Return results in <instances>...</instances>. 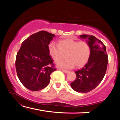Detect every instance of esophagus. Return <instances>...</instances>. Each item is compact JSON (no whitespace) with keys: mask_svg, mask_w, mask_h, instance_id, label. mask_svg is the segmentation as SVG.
Listing matches in <instances>:
<instances>
[{"mask_svg":"<svg viewBox=\"0 0 120 120\" xmlns=\"http://www.w3.org/2000/svg\"><path fill=\"white\" fill-rule=\"evenodd\" d=\"M62 71L64 72V73H66V74H67V73H68L69 72V71H68V70H62Z\"/></svg>","mask_w":120,"mask_h":120,"instance_id":"1","label":"esophagus"}]
</instances>
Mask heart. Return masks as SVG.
Instances as JSON below:
<instances>
[{"label": "heart", "instance_id": "b5f03b06", "mask_svg": "<svg viewBox=\"0 0 120 120\" xmlns=\"http://www.w3.org/2000/svg\"><path fill=\"white\" fill-rule=\"evenodd\" d=\"M48 51L51 57L57 62L68 53L66 60L58 62L56 66L63 69H71L76 65L81 67L86 64L90 55V48L86 42H79L72 38L60 41L59 44L51 42L48 45Z\"/></svg>", "mask_w": 120, "mask_h": 120}]
</instances>
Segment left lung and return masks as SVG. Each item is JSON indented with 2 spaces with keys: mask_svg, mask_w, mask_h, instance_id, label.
<instances>
[{
  "mask_svg": "<svg viewBox=\"0 0 120 120\" xmlns=\"http://www.w3.org/2000/svg\"><path fill=\"white\" fill-rule=\"evenodd\" d=\"M85 40L90 48V55L86 65L75 71L76 79L70 84L71 88L78 93H87L95 89L103 80L108 64V56L105 45L93 35L79 36Z\"/></svg>",
  "mask_w": 120,
  "mask_h": 120,
  "instance_id": "left-lung-1",
  "label": "left lung"
}]
</instances>
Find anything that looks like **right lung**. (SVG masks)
Here are the masks:
<instances>
[{
	"mask_svg": "<svg viewBox=\"0 0 120 120\" xmlns=\"http://www.w3.org/2000/svg\"><path fill=\"white\" fill-rule=\"evenodd\" d=\"M54 34L41 31L32 34L22 43L16 58L19 80L26 88L38 91L48 86L50 75L56 69L49 55L48 45Z\"/></svg>",
	"mask_w": 120,
	"mask_h": 120,
	"instance_id": "right-lung-1",
	"label": "right lung"
}]
</instances>
